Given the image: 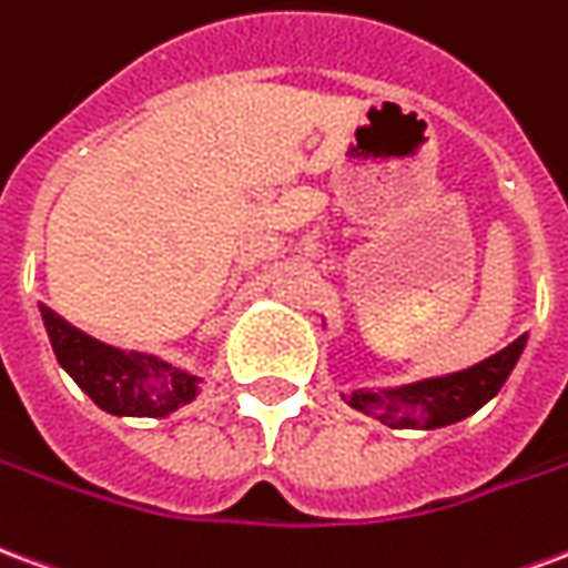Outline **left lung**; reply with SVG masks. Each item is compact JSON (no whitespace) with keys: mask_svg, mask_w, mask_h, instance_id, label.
<instances>
[{"mask_svg":"<svg viewBox=\"0 0 568 568\" xmlns=\"http://www.w3.org/2000/svg\"><path fill=\"white\" fill-rule=\"evenodd\" d=\"M524 347H527V335H520L508 347L496 351L494 357L481 359L469 369L415 381L390 390H354L345 396V403L363 415L378 417L390 429H442L466 420L490 403L503 390Z\"/></svg>","mask_w":568,"mask_h":568,"instance_id":"left-lung-1","label":"left lung"}]
</instances>
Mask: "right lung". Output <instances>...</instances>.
Returning <instances> with one entry per match:
<instances>
[{"instance_id": "add662e5", "label": "right lung", "mask_w": 568, "mask_h": 568, "mask_svg": "<svg viewBox=\"0 0 568 568\" xmlns=\"http://www.w3.org/2000/svg\"><path fill=\"white\" fill-rule=\"evenodd\" d=\"M57 363L93 403L118 417H169L199 396L202 378L153 354L102 345L39 305Z\"/></svg>"}]
</instances>
